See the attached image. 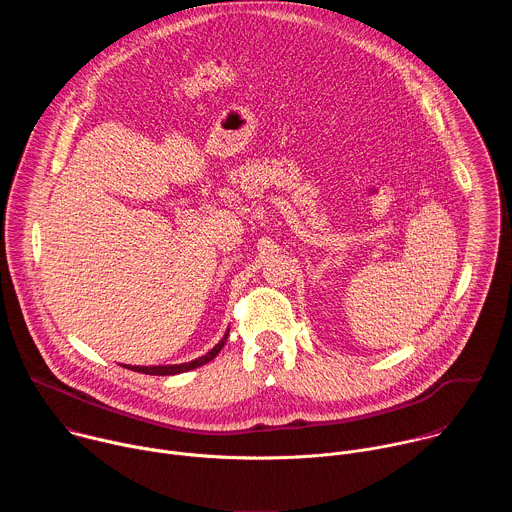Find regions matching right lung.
<instances>
[{
    "label": "right lung",
    "instance_id": "right-lung-1",
    "mask_svg": "<svg viewBox=\"0 0 512 512\" xmlns=\"http://www.w3.org/2000/svg\"><path fill=\"white\" fill-rule=\"evenodd\" d=\"M227 338H229V330H227V334L223 336V340L218 342L210 352H206L204 356H200V358H196V360H190V362H182V364H160V367H131V364H125V369H131V371H135V373H143V375H158V377L186 373V371H192V369L202 367V364L210 362L218 352H221V348L225 346Z\"/></svg>",
    "mask_w": 512,
    "mask_h": 512
}]
</instances>
